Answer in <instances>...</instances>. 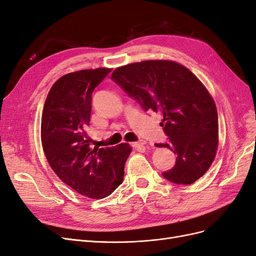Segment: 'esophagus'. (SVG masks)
Wrapping results in <instances>:
<instances>
[{
    "instance_id": "esophagus-1",
    "label": "esophagus",
    "mask_w": 256,
    "mask_h": 256,
    "mask_svg": "<svg viewBox=\"0 0 256 256\" xmlns=\"http://www.w3.org/2000/svg\"><path fill=\"white\" fill-rule=\"evenodd\" d=\"M145 144H146V142H145V141L140 140V141H138V142L132 143V146L134 147V148H138V147H143Z\"/></svg>"
}]
</instances>
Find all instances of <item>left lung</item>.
<instances>
[{"label": "left lung", "instance_id": "8db88e82", "mask_svg": "<svg viewBox=\"0 0 256 256\" xmlns=\"http://www.w3.org/2000/svg\"><path fill=\"white\" fill-rule=\"evenodd\" d=\"M111 79L141 104L162 115L175 166L166 180L190 184L210 168L218 148V113L212 97L188 68L172 60H144L116 68Z\"/></svg>", "mask_w": 256, "mask_h": 256}]
</instances>
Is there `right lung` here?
Returning a JSON list of instances; mask_svg holds the SVG:
<instances>
[{"label":"right lung","instance_id":"add662e5","mask_svg":"<svg viewBox=\"0 0 256 256\" xmlns=\"http://www.w3.org/2000/svg\"><path fill=\"white\" fill-rule=\"evenodd\" d=\"M110 72L96 68L63 76L52 85L42 111V143L50 166L62 182L90 198H104L118 187L131 152L127 143L92 147L86 132L92 94Z\"/></svg>","mask_w":256,"mask_h":256}]
</instances>
